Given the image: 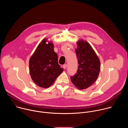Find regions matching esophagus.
I'll list each match as a JSON object with an SVG mask.
<instances>
[{"instance_id":"34e87169","label":"esophagus","mask_w":128,"mask_h":128,"mask_svg":"<svg viewBox=\"0 0 128 128\" xmlns=\"http://www.w3.org/2000/svg\"><path fill=\"white\" fill-rule=\"evenodd\" d=\"M67 64H64V65H63V68L64 69H65L66 68H67Z\"/></svg>"}]
</instances>
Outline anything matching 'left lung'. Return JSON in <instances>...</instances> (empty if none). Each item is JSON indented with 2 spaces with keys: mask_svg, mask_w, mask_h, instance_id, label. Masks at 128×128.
Returning a JSON list of instances; mask_svg holds the SVG:
<instances>
[{
  "mask_svg": "<svg viewBox=\"0 0 128 128\" xmlns=\"http://www.w3.org/2000/svg\"><path fill=\"white\" fill-rule=\"evenodd\" d=\"M75 49L79 64L75 76L71 80L79 90H84L92 86L97 80L100 70V61L90 44L82 39L77 42Z\"/></svg>",
  "mask_w": 128,
  "mask_h": 128,
  "instance_id": "1",
  "label": "left lung"
}]
</instances>
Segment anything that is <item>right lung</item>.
<instances>
[{"label": "right lung", "instance_id": "obj_1", "mask_svg": "<svg viewBox=\"0 0 128 128\" xmlns=\"http://www.w3.org/2000/svg\"><path fill=\"white\" fill-rule=\"evenodd\" d=\"M58 55L52 42L44 38L31 56L29 65L31 78L34 83L42 88L52 85L63 69L58 63Z\"/></svg>", "mask_w": 128, "mask_h": 128}]
</instances>
